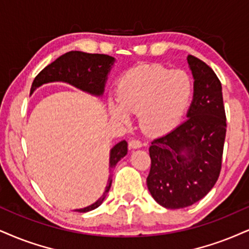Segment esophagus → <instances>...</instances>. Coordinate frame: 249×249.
I'll return each instance as SVG.
<instances>
[{
  "label": "esophagus",
  "instance_id": "obj_1",
  "mask_svg": "<svg viewBox=\"0 0 249 249\" xmlns=\"http://www.w3.org/2000/svg\"><path fill=\"white\" fill-rule=\"evenodd\" d=\"M129 146L131 149H140V148H142V142L139 140H130Z\"/></svg>",
  "mask_w": 249,
  "mask_h": 249
}]
</instances>
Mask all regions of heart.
I'll return each instance as SVG.
<instances>
[{
    "label": "heart",
    "instance_id": "b5f03b06",
    "mask_svg": "<svg viewBox=\"0 0 249 249\" xmlns=\"http://www.w3.org/2000/svg\"><path fill=\"white\" fill-rule=\"evenodd\" d=\"M193 81L183 70H171L159 64L131 68L119 78L118 99L108 100L113 119L128 124L131 113H140L146 133L166 134L180 124L193 98Z\"/></svg>",
    "mask_w": 249,
    "mask_h": 249
}]
</instances>
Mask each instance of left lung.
<instances>
[{"mask_svg":"<svg viewBox=\"0 0 249 249\" xmlns=\"http://www.w3.org/2000/svg\"><path fill=\"white\" fill-rule=\"evenodd\" d=\"M187 62L194 93L186 121L156 139L149 149L146 185L155 201L167 209H182L203 198L222 167L226 134L222 84L203 61L188 55Z\"/></svg>","mask_w":249,"mask_h":249,"instance_id":"left-lung-1","label":"left lung"}]
</instances>
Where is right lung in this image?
I'll return each mask as SVG.
<instances>
[{
  "label": "right lung",
  "instance_id": "obj_1",
  "mask_svg": "<svg viewBox=\"0 0 249 249\" xmlns=\"http://www.w3.org/2000/svg\"><path fill=\"white\" fill-rule=\"evenodd\" d=\"M115 59L105 54H89L79 51H71L61 55L54 62L48 64L40 71L31 87V94L41 85L47 83L62 82L72 85L78 90L94 97H101L105 91V85L108 73L114 66ZM128 152V143L121 141L115 144L109 151V171L124 158ZM112 186V178H108L105 192L94 203L82 209H76L78 213H88L94 210L103 203L107 193Z\"/></svg>",
  "mask_w": 249,
  "mask_h": 249
}]
</instances>
